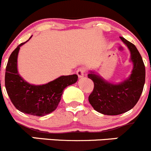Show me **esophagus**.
I'll return each mask as SVG.
<instances>
[{
    "mask_svg": "<svg viewBox=\"0 0 151 151\" xmlns=\"http://www.w3.org/2000/svg\"><path fill=\"white\" fill-rule=\"evenodd\" d=\"M85 72H86V70H85L84 68H80L78 69L77 71H76V73H77V75L79 78H82L83 77V76H84Z\"/></svg>",
    "mask_w": 151,
    "mask_h": 151,
    "instance_id": "1",
    "label": "esophagus"
}]
</instances>
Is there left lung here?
I'll list each match as a JSON object with an SVG mask.
<instances>
[{"label":"left lung","mask_w":151,"mask_h":151,"mask_svg":"<svg viewBox=\"0 0 151 151\" xmlns=\"http://www.w3.org/2000/svg\"><path fill=\"white\" fill-rule=\"evenodd\" d=\"M120 39L129 49L134 65L128 78L114 84L93 71L88 74V78L94 82L89 104L95 111L106 115H118L131 110L138 102L145 81V68L139 52L134 44L123 37Z\"/></svg>","instance_id":"obj_1"}]
</instances>
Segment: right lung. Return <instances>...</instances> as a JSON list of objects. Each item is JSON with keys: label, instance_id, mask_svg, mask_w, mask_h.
<instances>
[{"label": "right lung", "instance_id": "right-lung-1", "mask_svg": "<svg viewBox=\"0 0 151 151\" xmlns=\"http://www.w3.org/2000/svg\"><path fill=\"white\" fill-rule=\"evenodd\" d=\"M25 42L19 45L9 58L6 68L5 86L12 103L17 110L25 114L42 117L56 110L63 90L77 81L78 76H62L42 85L28 83L17 71L19 50Z\"/></svg>", "mask_w": 151, "mask_h": 151}]
</instances>
